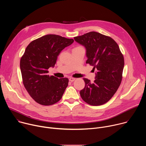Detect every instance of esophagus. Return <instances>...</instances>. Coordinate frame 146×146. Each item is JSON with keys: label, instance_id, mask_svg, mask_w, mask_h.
Returning a JSON list of instances; mask_svg holds the SVG:
<instances>
[{"label": "esophagus", "instance_id": "34e87169", "mask_svg": "<svg viewBox=\"0 0 146 146\" xmlns=\"http://www.w3.org/2000/svg\"><path fill=\"white\" fill-rule=\"evenodd\" d=\"M75 80H76V78H73V77H70V78H69V81H71V82L74 81Z\"/></svg>", "mask_w": 146, "mask_h": 146}]
</instances>
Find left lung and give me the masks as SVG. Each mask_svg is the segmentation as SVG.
Wrapping results in <instances>:
<instances>
[{"label": "left lung", "mask_w": 146, "mask_h": 146, "mask_svg": "<svg viewBox=\"0 0 146 146\" xmlns=\"http://www.w3.org/2000/svg\"><path fill=\"white\" fill-rule=\"evenodd\" d=\"M74 38L86 48V64L98 70L93 83L83 78L86 86L80 91V96L90 105H102L113 96L121 84L124 66L123 54L114 40L98 32H90Z\"/></svg>", "instance_id": "1"}]
</instances>
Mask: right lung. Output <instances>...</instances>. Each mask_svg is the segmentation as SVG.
<instances>
[{"label":"right lung","mask_w":146,"mask_h":146,"mask_svg":"<svg viewBox=\"0 0 146 146\" xmlns=\"http://www.w3.org/2000/svg\"><path fill=\"white\" fill-rule=\"evenodd\" d=\"M73 41V38L47 35L27 47L20 60L23 82L29 95L40 105H52L61 99L69 79L49 76L48 69L54 66L61 51Z\"/></svg>","instance_id":"add662e5"}]
</instances>
